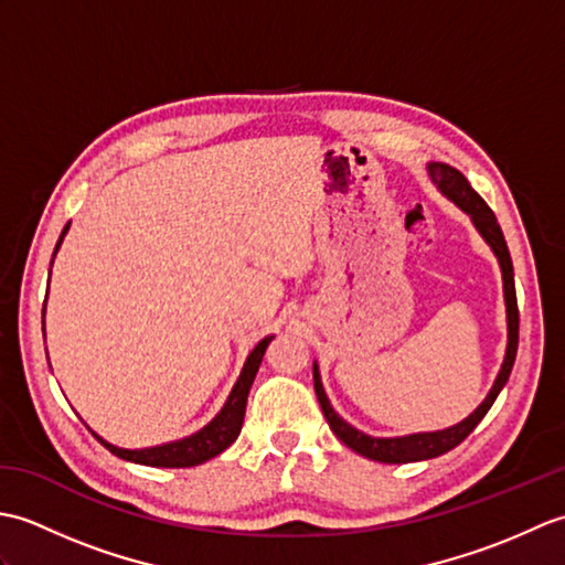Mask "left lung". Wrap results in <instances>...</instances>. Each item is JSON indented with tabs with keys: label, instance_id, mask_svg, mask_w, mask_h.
Masks as SVG:
<instances>
[{
	"label": "left lung",
	"instance_id": "8db88e82",
	"mask_svg": "<svg viewBox=\"0 0 565 565\" xmlns=\"http://www.w3.org/2000/svg\"><path fill=\"white\" fill-rule=\"evenodd\" d=\"M429 174H431V179H435V184L444 191V194H447L456 203V206L471 215V221L478 227V233L486 237V243L493 247V252L498 255L500 269H502V284H505V303H508V330H510L508 354H505V364H502L500 374L495 379L493 391L488 393V398L478 405V411L468 415L463 423H459L456 427H449V429H441V431H425V435H411V437H401V439H374V437L362 435V431L354 429L352 425H347L344 419L330 407V403L326 398V391H322V386H320V376H318V366H316L313 369L316 395H318L322 415H326L330 429L352 451L366 456V459H371V461H381V463L425 461V459H435V456L447 454L454 447H459V444L476 429V425L486 417L490 405L495 403L498 393L502 391V386H505L510 379V371L514 366V356H518L520 308H518V294H514V271H512V259H510L505 235H502V231H500L495 213L490 211L488 203L476 194L471 184H468V179L459 170H454V167L441 164V162H431Z\"/></svg>",
	"mask_w": 565,
	"mask_h": 565
}]
</instances>
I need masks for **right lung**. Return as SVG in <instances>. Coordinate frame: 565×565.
<instances>
[{
  "instance_id": "1",
  "label": "right lung",
  "mask_w": 565,
  "mask_h": 565,
  "mask_svg": "<svg viewBox=\"0 0 565 565\" xmlns=\"http://www.w3.org/2000/svg\"><path fill=\"white\" fill-rule=\"evenodd\" d=\"M67 233V225L63 235ZM63 235H60L55 249L63 243ZM274 338H264L252 354L247 356L243 374H239L235 388L227 398L225 407L218 413V417L213 419L211 425L203 427L196 435H191L182 441H172V444H162V447H152V449H118L114 444L104 441L102 437H97L106 449L111 454H116L118 459L134 461V463H142V466H158V468H189V466H199L203 461L213 459L221 451H225L231 444L237 439L239 429H243V419H245V405H247V393L252 388V381L257 376V369L262 364V356L267 352V347Z\"/></svg>"
}]
</instances>
